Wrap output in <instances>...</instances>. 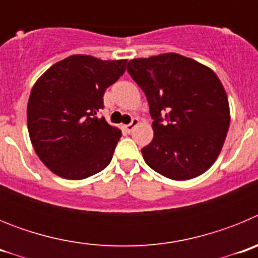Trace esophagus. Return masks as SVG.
<instances>
[{"mask_svg": "<svg viewBox=\"0 0 258 258\" xmlns=\"http://www.w3.org/2000/svg\"><path fill=\"white\" fill-rule=\"evenodd\" d=\"M138 124H140V120H138V118H137V117H133V118H132L131 124H127V125H125V126H124L125 132H127V133H131V132L133 131L134 127H136Z\"/></svg>", "mask_w": 258, "mask_h": 258, "instance_id": "obj_1", "label": "esophagus"}]
</instances>
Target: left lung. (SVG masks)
<instances>
[{
  "mask_svg": "<svg viewBox=\"0 0 258 258\" xmlns=\"http://www.w3.org/2000/svg\"><path fill=\"white\" fill-rule=\"evenodd\" d=\"M126 70L154 118V138L142 149L147 165L175 181L208 170L230 125L229 101L217 75L175 52L132 59Z\"/></svg>",
  "mask_w": 258,
  "mask_h": 258,
  "instance_id": "1",
  "label": "left lung"
}]
</instances>
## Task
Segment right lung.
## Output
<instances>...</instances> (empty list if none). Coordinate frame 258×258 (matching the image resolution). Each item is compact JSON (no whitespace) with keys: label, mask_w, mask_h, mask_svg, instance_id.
<instances>
[{"label":"right lung","mask_w":258,"mask_h":258,"mask_svg":"<svg viewBox=\"0 0 258 258\" xmlns=\"http://www.w3.org/2000/svg\"><path fill=\"white\" fill-rule=\"evenodd\" d=\"M126 59L71 55L36 81L27 107L29 138L59 177L84 179L111 163L121 132L99 117L103 95L122 76Z\"/></svg>","instance_id":"add662e5"}]
</instances>
